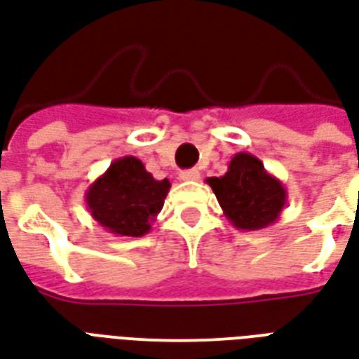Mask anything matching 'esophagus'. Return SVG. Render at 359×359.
Masks as SVG:
<instances>
[{"instance_id": "esophagus-1", "label": "esophagus", "mask_w": 359, "mask_h": 359, "mask_svg": "<svg viewBox=\"0 0 359 359\" xmlns=\"http://www.w3.org/2000/svg\"><path fill=\"white\" fill-rule=\"evenodd\" d=\"M180 177H182L183 182H196L201 177V172L198 170H183Z\"/></svg>"}]
</instances>
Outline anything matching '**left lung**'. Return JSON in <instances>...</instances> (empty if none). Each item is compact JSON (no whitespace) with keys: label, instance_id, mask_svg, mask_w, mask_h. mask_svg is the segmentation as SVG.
<instances>
[{"label":"left lung","instance_id":"left-lung-1","mask_svg":"<svg viewBox=\"0 0 359 359\" xmlns=\"http://www.w3.org/2000/svg\"><path fill=\"white\" fill-rule=\"evenodd\" d=\"M217 196L223 214L238 231L271 227L287 204V191L278 177L266 172L252 153H236L229 170L219 177L206 180Z\"/></svg>","mask_w":359,"mask_h":359}]
</instances>
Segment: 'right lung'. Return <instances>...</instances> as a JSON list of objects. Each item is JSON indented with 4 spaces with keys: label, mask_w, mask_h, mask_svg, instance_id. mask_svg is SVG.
Instances as JSON below:
<instances>
[{
    "label": "right lung",
    "mask_w": 359,
    "mask_h": 359,
    "mask_svg": "<svg viewBox=\"0 0 359 359\" xmlns=\"http://www.w3.org/2000/svg\"><path fill=\"white\" fill-rule=\"evenodd\" d=\"M168 180H155L140 158L126 155L90 183L87 208L102 227L118 236H144L163 210Z\"/></svg>",
    "instance_id": "right-lung-1"
}]
</instances>
